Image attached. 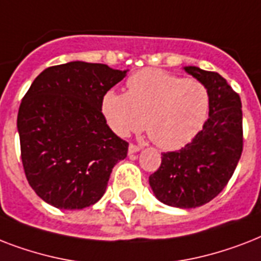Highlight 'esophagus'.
Masks as SVG:
<instances>
[{
    "label": "esophagus",
    "instance_id": "esophagus-1",
    "mask_svg": "<svg viewBox=\"0 0 261 261\" xmlns=\"http://www.w3.org/2000/svg\"><path fill=\"white\" fill-rule=\"evenodd\" d=\"M142 149V146H139V145H135V143H131L130 146H128V153H137Z\"/></svg>",
    "mask_w": 261,
    "mask_h": 261
}]
</instances>
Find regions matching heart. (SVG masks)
Segmentation results:
<instances>
[{
    "label": "heart",
    "mask_w": 261,
    "mask_h": 261,
    "mask_svg": "<svg viewBox=\"0 0 261 261\" xmlns=\"http://www.w3.org/2000/svg\"><path fill=\"white\" fill-rule=\"evenodd\" d=\"M210 97L203 84L160 69H145L127 80V93L108 90L101 112L120 137L145 126L150 139L164 150H177L202 130Z\"/></svg>",
    "instance_id": "obj_1"
}]
</instances>
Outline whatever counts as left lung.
I'll list each match as a JSON object with an SVG mask.
<instances>
[{"instance_id":"obj_1","label":"left lung","mask_w":261,"mask_h":261,"mask_svg":"<svg viewBox=\"0 0 261 261\" xmlns=\"http://www.w3.org/2000/svg\"><path fill=\"white\" fill-rule=\"evenodd\" d=\"M184 70L206 87L208 119L186 146L163 153L149 184L168 206L195 208L213 200L234 173L244 146L243 110L239 93L222 75L196 66Z\"/></svg>"}]
</instances>
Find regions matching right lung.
<instances>
[{
    "mask_svg": "<svg viewBox=\"0 0 261 261\" xmlns=\"http://www.w3.org/2000/svg\"><path fill=\"white\" fill-rule=\"evenodd\" d=\"M127 70L81 61L47 67L22 97L17 115L25 177L39 198L80 210L100 200L128 142L101 112L106 92Z\"/></svg>",
    "mask_w": 261,
    "mask_h": 261,
    "instance_id": "right-lung-1",
    "label": "right lung"
}]
</instances>
